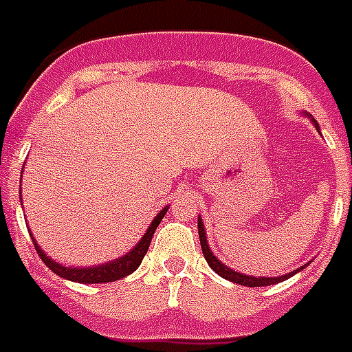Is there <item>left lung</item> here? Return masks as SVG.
<instances>
[{
  "label": "left lung",
  "mask_w": 352,
  "mask_h": 352,
  "mask_svg": "<svg viewBox=\"0 0 352 352\" xmlns=\"http://www.w3.org/2000/svg\"><path fill=\"white\" fill-rule=\"evenodd\" d=\"M311 121L315 124L316 131H320V126L316 123L315 119L311 117ZM197 228H199V239H201V248H203V254L206 261H208V265L212 267V271H216L221 278H226V280H231V283L241 284V286H252V288H258V286H269V284H276V283H283L286 278H290L292 275H296V273H300L301 269L305 267V265H301L300 269H296V271H290V273H286L283 276H252V275H244V273H239V271H233L231 267H228L226 263H221L214 254H212L210 246H208V241H206V233H204V223L203 220L199 218L197 220Z\"/></svg>",
  "instance_id": "8db88e82"
}]
</instances>
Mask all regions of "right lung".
<instances>
[{"label":"right lung","mask_w":352,"mask_h":352,"mask_svg":"<svg viewBox=\"0 0 352 352\" xmlns=\"http://www.w3.org/2000/svg\"><path fill=\"white\" fill-rule=\"evenodd\" d=\"M166 210H168V206H164L163 210L157 214L155 218H153V221L149 223L148 231H146L144 236L140 239V243L136 244L131 252H126L124 256L117 258V260L102 263V265H92V267H66V265H62L58 261L51 260V258L43 252V248L36 243L34 236H32V241H34V246H36L37 254H39V258L43 260L45 265L51 269L52 273H56L58 276H62V278L81 284L113 283V280H119V278H123V276L131 275V273H134L136 269L140 267L142 260H144V256H146V252H148L149 248V243H151V239H153V233H155L157 226L161 223Z\"/></svg>","instance_id":"1"}]
</instances>
